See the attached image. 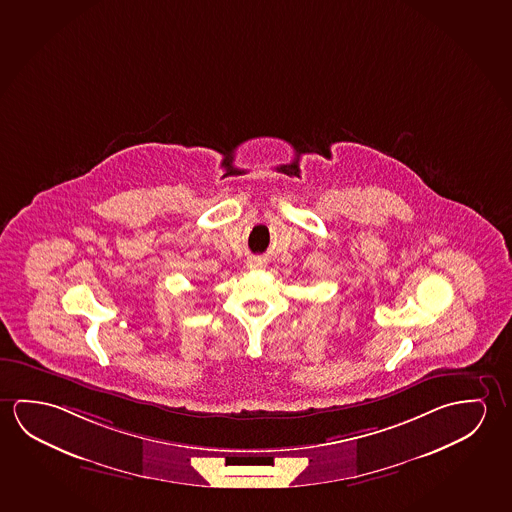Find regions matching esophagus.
<instances>
[{
	"label": "esophagus",
	"instance_id": "34e87169",
	"mask_svg": "<svg viewBox=\"0 0 512 512\" xmlns=\"http://www.w3.org/2000/svg\"><path fill=\"white\" fill-rule=\"evenodd\" d=\"M247 267L251 268V270H261V268L265 267V261L260 260V258H254V260L247 263Z\"/></svg>",
	"mask_w": 512,
	"mask_h": 512
}]
</instances>
